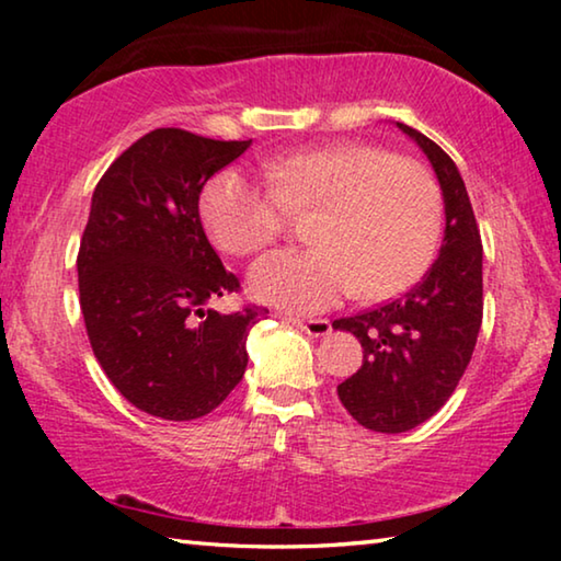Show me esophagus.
<instances>
[{
	"label": "esophagus",
	"mask_w": 561,
	"mask_h": 561,
	"mask_svg": "<svg viewBox=\"0 0 561 561\" xmlns=\"http://www.w3.org/2000/svg\"><path fill=\"white\" fill-rule=\"evenodd\" d=\"M287 321H289V324L297 327V329H301L304 334H309V336H314V339L327 336L329 331H331V321H329V319H299V317H287Z\"/></svg>",
	"instance_id": "34e87169"
}]
</instances>
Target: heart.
<instances>
[{
	"label": "heart",
	"mask_w": 561,
	"mask_h": 561,
	"mask_svg": "<svg viewBox=\"0 0 561 561\" xmlns=\"http://www.w3.org/2000/svg\"><path fill=\"white\" fill-rule=\"evenodd\" d=\"M267 180L222 170L207 183L201 215L222 252L244 257L274 242L284 215L309 213L307 250H277L252 264L257 299L324 311L348 294L386 299L428 270L440 244L443 195L425 165L366 144L267 158Z\"/></svg>",
	"instance_id": "1"
}]
</instances>
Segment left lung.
Here are the masks:
<instances>
[{
  "label": "left lung",
  "instance_id": "8db88e82",
  "mask_svg": "<svg viewBox=\"0 0 561 561\" xmlns=\"http://www.w3.org/2000/svg\"><path fill=\"white\" fill-rule=\"evenodd\" d=\"M438 175L445 237L438 260L398 299L334 321L364 346V364L336 393L364 428L405 433L428 421L468 368L482 324V242L453 158L415 128L398 123Z\"/></svg>",
  "mask_w": 561,
  "mask_h": 561
}]
</instances>
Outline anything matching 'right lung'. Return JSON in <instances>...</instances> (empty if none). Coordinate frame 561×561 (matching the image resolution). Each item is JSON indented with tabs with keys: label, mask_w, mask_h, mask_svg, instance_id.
Instances as JSON below:
<instances>
[{
	"label": "right lung",
	"mask_w": 561,
	"mask_h": 561,
	"mask_svg": "<svg viewBox=\"0 0 561 561\" xmlns=\"http://www.w3.org/2000/svg\"><path fill=\"white\" fill-rule=\"evenodd\" d=\"M252 140L156 128L113 160L91 197L79 247L83 324L108 381L140 411L195 421L247 368V334L270 309H205L240 279L201 222V193Z\"/></svg>",
	"instance_id": "right-lung-1"
}]
</instances>
